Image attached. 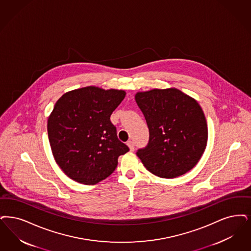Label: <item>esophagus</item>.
Masks as SVG:
<instances>
[{"mask_svg": "<svg viewBox=\"0 0 251 251\" xmlns=\"http://www.w3.org/2000/svg\"><path fill=\"white\" fill-rule=\"evenodd\" d=\"M127 145L129 146L130 151H134V148H135V147H134V143H133V141H128V142H127Z\"/></svg>", "mask_w": 251, "mask_h": 251, "instance_id": "esophagus-1", "label": "esophagus"}]
</instances>
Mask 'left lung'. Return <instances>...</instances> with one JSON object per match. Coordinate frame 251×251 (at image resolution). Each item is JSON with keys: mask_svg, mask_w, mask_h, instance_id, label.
<instances>
[{"mask_svg": "<svg viewBox=\"0 0 251 251\" xmlns=\"http://www.w3.org/2000/svg\"><path fill=\"white\" fill-rule=\"evenodd\" d=\"M135 100L150 130L136 151L152 174L174 178L192 169L205 150L207 125L199 103L176 89L138 92Z\"/></svg>", "mask_w": 251, "mask_h": 251, "instance_id": "1", "label": "left lung"}]
</instances>
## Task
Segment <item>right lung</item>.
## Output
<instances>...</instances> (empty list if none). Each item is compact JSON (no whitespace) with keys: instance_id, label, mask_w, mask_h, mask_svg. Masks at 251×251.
Instances as JSON below:
<instances>
[{"instance_id":"right-lung-1","label":"right lung","mask_w":251,"mask_h":251,"mask_svg":"<svg viewBox=\"0 0 251 251\" xmlns=\"http://www.w3.org/2000/svg\"><path fill=\"white\" fill-rule=\"evenodd\" d=\"M125 94L87 87L56 102L48 121L49 139L55 161L71 179L86 185L103 180L117 168L118 158L130 151L110 121Z\"/></svg>"}]
</instances>
